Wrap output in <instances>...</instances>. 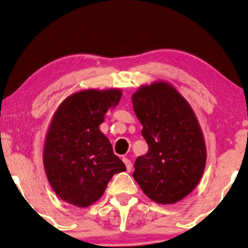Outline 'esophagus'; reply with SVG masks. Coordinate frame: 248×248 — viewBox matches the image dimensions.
<instances>
[{
    "label": "esophagus",
    "mask_w": 248,
    "mask_h": 248,
    "mask_svg": "<svg viewBox=\"0 0 248 248\" xmlns=\"http://www.w3.org/2000/svg\"><path fill=\"white\" fill-rule=\"evenodd\" d=\"M122 160L124 161V164H125V166H126V169H127V171H131V169H132V162H131V160L130 159H127V158H123L122 159Z\"/></svg>",
    "instance_id": "esophagus-1"
}]
</instances>
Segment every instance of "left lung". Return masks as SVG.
<instances>
[{
	"instance_id": "8db88e82",
	"label": "left lung",
	"mask_w": 248,
	"mask_h": 248,
	"mask_svg": "<svg viewBox=\"0 0 248 248\" xmlns=\"http://www.w3.org/2000/svg\"><path fill=\"white\" fill-rule=\"evenodd\" d=\"M148 152L137 158L133 177L144 194L161 204L187 196L204 171L206 150L199 122L170 84L143 86L132 96Z\"/></svg>"
}]
</instances>
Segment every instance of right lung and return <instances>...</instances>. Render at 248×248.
I'll use <instances>...</instances> for the list:
<instances>
[{
	"instance_id": "obj_1",
	"label": "right lung",
	"mask_w": 248,
	"mask_h": 248,
	"mask_svg": "<svg viewBox=\"0 0 248 248\" xmlns=\"http://www.w3.org/2000/svg\"><path fill=\"white\" fill-rule=\"evenodd\" d=\"M118 89L83 90L57 108L44 148V167L54 192L79 208L101 198L108 182L126 170L99 130L105 114L118 104Z\"/></svg>"
}]
</instances>
